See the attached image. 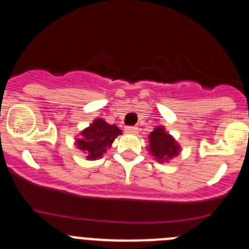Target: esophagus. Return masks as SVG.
<instances>
[{
	"instance_id": "34e87169",
	"label": "esophagus",
	"mask_w": 249,
	"mask_h": 249,
	"mask_svg": "<svg viewBox=\"0 0 249 249\" xmlns=\"http://www.w3.org/2000/svg\"><path fill=\"white\" fill-rule=\"evenodd\" d=\"M124 131L127 132V133H132V135H136L138 132V127L136 126H126L124 127Z\"/></svg>"
}]
</instances>
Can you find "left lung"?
<instances>
[{"mask_svg":"<svg viewBox=\"0 0 249 249\" xmlns=\"http://www.w3.org/2000/svg\"><path fill=\"white\" fill-rule=\"evenodd\" d=\"M179 146L176 143L168 133L163 131L162 127H157L149 135V152L158 160H166L178 155Z\"/></svg>","mask_w":249,"mask_h":249,"instance_id":"left-lung-1","label":"left lung"}]
</instances>
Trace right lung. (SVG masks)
I'll return each mask as SVG.
<instances>
[{"mask_svg":"<svg viewBox=\"0 0 249 249\" xmlns=\"http://www.w3.org/2000/svg\"><path fill=\"white\" fill-rule=\"evenodd\" d=\"M118 135H121V129L117 126L108 124L98 118L81 133V140L77 141V144L78 148L87 153V158L97 160L106 153Z\"/></svg>","mask_w":249,"mask_h":249,"instance_id":"right-lung-1","label":"right lung"}]
</instances>
